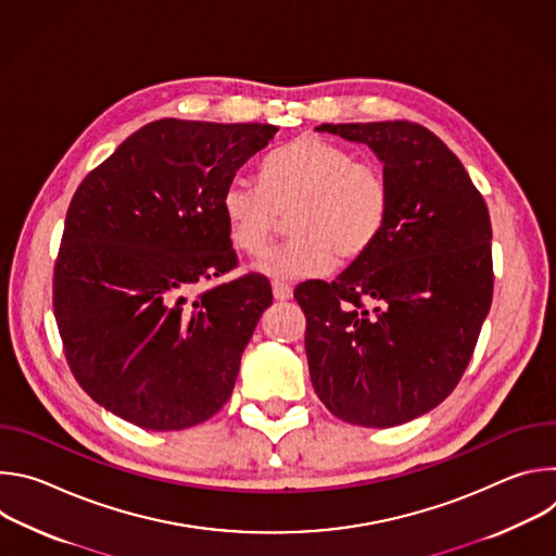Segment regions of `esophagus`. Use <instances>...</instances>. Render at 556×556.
I'll return each mask as SVG.
<instances>
[{"instance_id":"1","label":"esophagus","mask_w":556,"mask_h":556,"mask_svg":"<svg viewBox=\"0 0 556 556\" xmlns=\"http://www.w3.org/2000/svg\"><path fill=\"white\" fill-rule=\"evenodd\" d=\"M273 294L277 301H288L292 296V286L283 281H273Z\"/></svg>"}]
</instances>
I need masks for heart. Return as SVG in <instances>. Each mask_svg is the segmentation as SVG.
<instances>
[{
    "label": "heart",
    "instance_id": "obj_1",
    "mask_svg": "<svg viewBox=\"0 0 556 556\" xmlns=\"http://www.w3.org/2000/svg\"><path fill=\"white\" fill-rule=\"evenodd\" d=\"M219 211L230 244L251 257L266 251L288 215L292 237L260 262V270L305 279L326 273L334 255L356 262L378 244L391 215V185L378 163L305 134L266 157L262 185L228 180Z\"/></svg>",
    "mask_w": 556,
    "mask_h": 556
}]
</instances>
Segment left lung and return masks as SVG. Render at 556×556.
<instances>
[{"label": "left lung", "instance_id": "left-lung-1", "mask_svg": "<svg viewBox=\"0 0 556 556\" xmlns=\"http://www.w3.org/2000/svg\"><path fill=\"white\" fill-rule=\"evenodd\" d=\"M319 131L376 151L391 215L378 244L337 281L294 288L309 380L337 418L387 429L438 407L472 358L493 301L491 217L457 155L427 127L326 123Z\"/></svg>", "mask_w": 556, "mask_h": 556}]
</instances>
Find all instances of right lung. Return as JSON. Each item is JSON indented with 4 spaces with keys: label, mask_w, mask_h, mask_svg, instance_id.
Instances as JSON below:
<instances>
[{
    "label": "right lung",
    "mask_w": 556,
    "mask_h": 556,
    "mask_svg": "<svg viewBox=\"0 0 556 556\" xmlns=\"http://www.w3.org/2000/svg\"><path fill=\"white\" fill-rule=\"evenodd\" d=\"M275 134L153 121L74 191L52 307L72 376L114 416L180 431L230 399L273 290L260 273L217 281L237 268L219 193Z\"/></svg>",
    "instance_id": "add662e5"
}]
</instances>
